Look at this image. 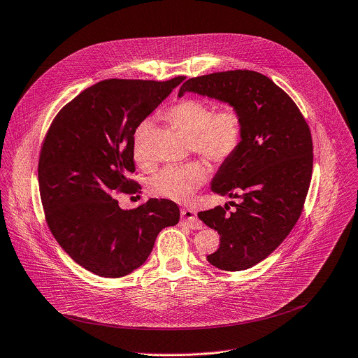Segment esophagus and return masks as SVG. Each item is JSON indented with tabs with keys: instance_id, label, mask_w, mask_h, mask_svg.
I'll list each match as a JSON object with an SVG mask.
<instances>
[{
	"instance_id": "34e87169",
	"label": "esophagus",
	"mask_w": 358,
	"mask_h": 358,
	"mask_svg": "<svg viewBox=\"0 0 358 358\" xmlns=\"http://www.w3.org/2000/svg\"><path fill=\"white\" fill-rule=\"evenodd\" d=\"M180 217H182V224H185L190 229H202L203 227L202 222L199 221V217L196 216V212L192 209H182Z\"/></svg>"
}]
</instances>
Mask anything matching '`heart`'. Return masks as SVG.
I'll use <instances>...</instances> for the list:
<instances>
[{
  "instance_id": "heart-1",
  "label": "heart",
  "mask_w": 358,
  "mask_h": 358,
  "mask_svg": "<svg viewBox=\"0 0 358 358\" xmlns=\"http://www.w3.org/2000/svg\"><path fill=\"white\" fill-rule=\"evenodd\" d=\"M166 119L186 137L196 153L210 162L222 163L238 149L242 139V117L235 107L227 106L215 113L213 107L198 99H183L166 112ZM150 127L145 120L134 133L133 150L137 160L145 159L143 141ZM208 169L201 162L168 166L150 182L155 195L186 202L206 180Z\"/></svg>"
}]
</instances>
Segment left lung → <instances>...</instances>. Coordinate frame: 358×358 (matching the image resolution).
Segmentation results:
<instances>
[{
  "label": "left lung",
  "mask_w": 358,
  "mask_h": 358,
  "mask_svg": "<svg viewBox=\"0 0 358 358\" xmlns=\"http://www.w3.org/2000/svg\"><path fill=\"white\" fill-rule=\"evenodd\" d=\"M195 93L235 107L242 139L210 182L216 195L239 198L199 212L221 245L206 259L224 271L248 269L278 248L304 206L313 175L311 131L292 99L266 76L251 70L186 80L179 97Z\"/></svg>",
  "instance_id": "8db88e82"
}]
</instances>
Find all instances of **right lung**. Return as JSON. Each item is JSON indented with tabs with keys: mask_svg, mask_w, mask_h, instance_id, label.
Returning a JSON list of instances; mask_svg holds the SVG:
<instances>
[{
	"mask_svg": "<svg viewBox=\"0 0 358 358\" xmlns=\"http://www.w3.org/2000/svg\"><path fill=\"white\" fill-rule=\"evenodd\" d=\"M185 77L110 78L81 92L52 120L38 160L48 228L69 257L104 278L145 264L159 232L179 222L169 199L123 210L115 192H136L134 131Z\"/></svg>",
	"mask_w": 358,
	"mask_h": 358,
	"instance_id": "add662e5",
	"label": "right lung"
}]
</instances>
